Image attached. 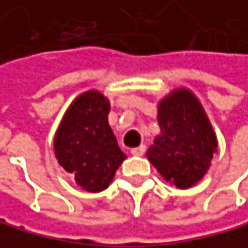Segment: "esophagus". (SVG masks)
Listing matches in <instances>:
<instances>
[{
  "label": "esophagus",
  "instance_id": "esophagus-1",
  "mask_svg": "<svg viewBox=\"0 0 248 248\" xmlns=\"http://www.w3.org/2000/svg\"><path fill=\"white\" fill-rule=\"evenodd\" d=\"M145 151H146V146H138V148H133L131 149V155H134V156H142L143 154H145Z\"/></svg>",
  "mask_w": 248,
  "mask_h": 248
}]
</instances>
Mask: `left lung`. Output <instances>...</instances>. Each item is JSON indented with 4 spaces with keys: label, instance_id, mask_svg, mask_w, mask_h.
I'll return each instance as SVG.
<instances>
[{
    "label": "left lung",
    "instance_id": "left-lung-1",
    "mask_svg": "<svg viewBox=\"0 0 248 248\" xmlns=\"http://www.w3.org/2000/svg\"><path fill=\"white\" fill-rule=\"evenodd\" d=\"M161 128L146 156L167 182L188 189L210 169L217 139L200 100L191 90L177 89L158 103Z\"/></svg>",
    "mask_w": 248,
    "mask_h": 248
}]
</instances>
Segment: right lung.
<instances>
[{"label": "right lung", "mask_w": 248, "mask_h": 248, "mask_svg": "<svg viewBox=\"0 0 248 248\" xmlns=\"http://www.w3.org/2000/svg\"><path fill=\"white\" fill-rule=\"evenodd\" d=\"M109 109L100 92H85L71 103L54 136L59 164L87 192L106 189L127 158L109 127Z\"/></svg>", "instance_id": "obj_1"}]
</instances>
